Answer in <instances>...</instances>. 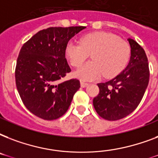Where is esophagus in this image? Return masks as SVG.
Instances as JSON below:
<instances>
[{
  "mask_svg": "<svg viewBox=\"0 0 158 158\" xmlns=\"http://www.w3.org/2000/svg\"><path fill=\"white\" fill-rule=\"evenodd\" d=\"M80 85H81L82 88H85V87H87L88 85H89V84H88V83H86V82L81 81L80 82Z\"/></svg>",
  "mask_w": 158,
  "mask_h": 158,
  "instance_id": "obj_1",
  "label": "esophagus"
}]
</instances>
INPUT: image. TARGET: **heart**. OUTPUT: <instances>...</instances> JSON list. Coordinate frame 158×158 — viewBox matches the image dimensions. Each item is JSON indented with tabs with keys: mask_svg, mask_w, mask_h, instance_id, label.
Returning <instances> with one entry per match:
<instances>
[{
	"mask_svg": "<svg viewBox=\"0 0 158 158\" xmlns=\"http://www.w3.org/2000/svg\"><path fill=\"white\" fill-rule=\"evenodd\" d=\"M64 55L69 64L80 66L89 55L92 60L74 72V76L84 81L114 78L125 69L130 60L131 48L125 40L107 32H96L83 36L79 43L69 42Z\"/></svg>",
	"mask_w": 158,
	"mask_h": 158,
	"instance_id": "heart-1",
	"label": "heart"
}]
</instances>
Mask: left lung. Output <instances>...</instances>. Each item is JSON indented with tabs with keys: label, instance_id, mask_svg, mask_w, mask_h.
<instances>
[{
	"label": "left lung",
	"instance_id": "8db88e82",
	"mask_svg": "<svg viewBox=\"0 0 158 158\" xmlns=\"http://www.w3.org/2000/svg\"><path fill=\"white\" fill-rule=\"evenodd\" d=\"M131 56L127 67L114 79L98 84L99 94L93 101L97 113L107 120L127 116L137 108L149 82V67L143 48L128 38Z\"/></svg>",
	"mask_w": 158,
	"mask_h": 158
}]
</instances>
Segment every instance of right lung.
<instances>
[{
	"instance_id": "right-lung-1",
	"label": "right lung",
	"mask_w": 158,
	"mask_h": 158,
	"mask_svg": "<svg viewBox=\"0 0 158 158\" xmlns=\"http://www.w3.org/2000/svg\"><path fill=\"white\" fill-rule=\"evenodd\" d=\"M84 28L51 27L38 32L21 48L16 62V87L23 103L36 116L46 120L61 117L80 88L79 79L60 80L71 71L65 45Z\"/></svg>"
}]
</instances>
